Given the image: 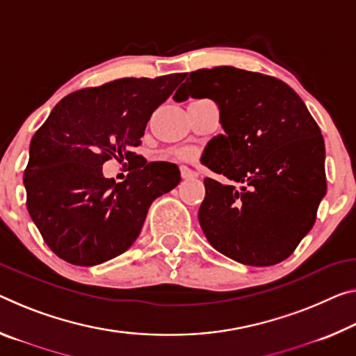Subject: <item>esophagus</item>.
Returning <instances> with one entry per match:
<instances>
[{"label": "esophagus", "mask_w": 356, "mask_h": 356, "mask_svg": "<svg viewBox=\"0 0 356 356\" xmlns=\"http://www.w3.org/2000/svg\"><path fill=\"white\" fill-rule=\"evenodd\" d=\"M180 174H182V179H191V177H196V172L190 171L188 168H180Z\"/></svg>", "instance_id": "1"}]
</instances>
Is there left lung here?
Here are the masks:
<instances>
[{"label": "left lung", "mask_w": 356, "mask_h": 356, "mask_svg": "<svg viewBox=\"0 0 356 356\" xmlns=\"http://www.w3.org/2000/svg\"><path fill=\"white\" fill-rule=\"evenodd\" d=\"M216 101L225 134L202 163L228 184L206 177L198 218L213 249L249 266L289 258L314 227L326 193L325 140L298 93L261 72L217 66L190 72L176 101Z\"/></svg>", "instance_id": "obj_1"}]
</instances>
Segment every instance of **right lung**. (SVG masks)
Returning <instances> with one entry per match:
<instances>
[{
  "label": "right lung",
  "instance_id": "add662e5",
  "mask_svg": "<svg viewBox=\"0 0 356 356\" xmlns=\"http://www.w3.org/2000/svg\"><path fill=\"white\" fill-rule=\"evenodd\" d=\"M184 79V72L125 77L77 90L35 133L24 174L26 209L56 257L95 266L122 255L143 229L152 201L177 187L174 163H147L133 147ZM111 157L129 161L123 183L102 176Z\"/></svg>",
  "mask_w": 356,
  "mask_h": 356
}]
</instances>
